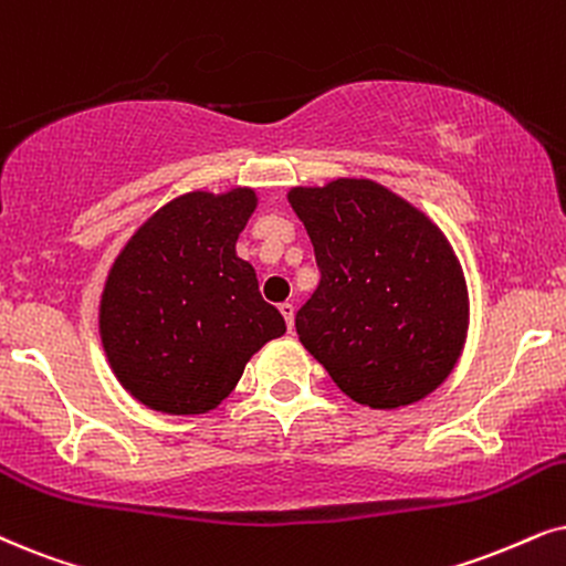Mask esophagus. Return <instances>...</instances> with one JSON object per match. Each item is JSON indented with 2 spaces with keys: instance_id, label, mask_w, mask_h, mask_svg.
<instances>
[{
  "instance_id": "esophagus-1",
  "label": "esophagus",
  "mask_w": 566,
  "mask_h": 566,
  "mask_svg": "<svg viewBox=\"0 0 566 566\" xmlns=\"http://www.w3.org/2000/svg\"><path fill=\"white\" fill-rule=\"evenodd\" d=\"M279 311H282L284 321H287V328L292 332V326H295V305H292V303H282V305H279Z\"/></svg>"
}]
</instances>
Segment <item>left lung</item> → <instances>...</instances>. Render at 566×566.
Segmentation results:
<instances>
[{"label":"left lung","mask_w":566,"mask_h":566,"mask_svg":"<svg viewBox=\"0 0 566 566\" xmlns=\"http://www.w3.org/2000/svg\"><path fill=\"white\" fill-rule=\"evenodd\" d=\"M318 287L295 328L355 402L412 405L452 374L468 332V292L439 227L370 180L295 188Z\"/></svg>","instance_id":"obj_1"}]
</instances>
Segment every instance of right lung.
I'll return each instance as SVG.
<instances>
[{"mask_svg": "<svg viewBox=\"0 0 566 566\" xmlns=\"http://www.w3.org/2000/svg\"><path fill=\"white\" fill-rule=\"evenodd\" d=\"M253 190L188 192L154 213L114 261L102 342L114 374L154 410L196 415L240 381L250 355L287 332L234 242Z\"/></svg>", "mask_w": 566, "mask_h": 566, "instance_id": "obj_1", "label": "right lung"}]
</instances>
